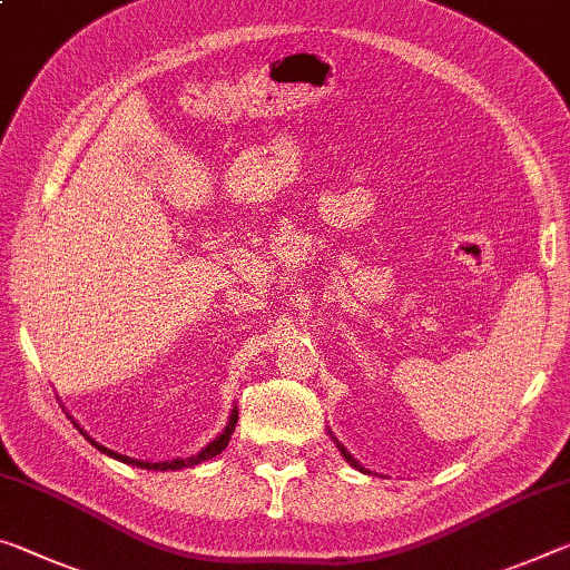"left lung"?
<instances>
[{"mask_svg": "<svg viewBox=\"0 0 570 570\" xmlns=\"http://www.w3.org/2000/svg\"><path fill=\"white\" fill-rule=\"evenodd\" d=\"M330 436H332V431H330ZM332 441H334V446H337V449H340V454H342V456H345V462H347L350 466H355V469H360V472H365V474H370V469H365L363 464H360V462H357V459H355V456H352V454H350V451H347L345 446H342L337 439H334V436H332Z\"/></svg>", "mask_w": 570, "mask_h": 570, "instance_id": "8db88e82", "label": "left lung"}]
</instances>
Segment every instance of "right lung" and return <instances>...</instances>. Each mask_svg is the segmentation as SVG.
<instances>
[{"instance_id": "right-lung-1", "label": "right lung", "mask_w": 570, "mask_h": 570, "mask_svg": "<svg viewBox=\"0 0 570 570\" xmlns=\"http://www.w3.org/2000/svg\"><path fill=\"white\" fill-rule=\"evenodd\" d=\"M73 423H76V421H73ZM236 423H238V405H233L230 415H228V423H225V429L218 433V436H215V439L210 441V444L197 451V454H193V456H185V459L177 456V459H167V462H141V459H131V456H126V454H119V451H114V449H108V446H101L96 439H90L88 433L78 426V423H76V426H78V431L83 433V436L90 441V444H94V446H96L98 451H101V454H106V456L119 459V462L131 464V466L151 469V472H175V469H189V466H197V464L207 462V459L218 456L220 451H223L225 446H228L233 431H236Z\"/></svg>"}]
</instances>
